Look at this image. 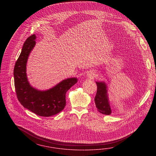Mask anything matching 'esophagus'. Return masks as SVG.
Returning <instances> with one entry per match:
<instances>
[{"label": "esophagus", "instance_id": "esophagus-1", "mask_svg": "<svg viewBox=\"0 0 156 156\" xmlns=\"http://www.w3.org/2000/svg\"><path fill=\"white\" fill-rule=\"evenodd\" d=\"M95 76H96V72L94 70H90L87 73V76L90 78H94Z\"/></svg>", "mask_w": 156, "mask_h": 156}]
</instances>
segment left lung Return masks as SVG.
<instances>
[{"label": "left lung", "instance_id": "left-lung-1", "mask_svg": "<svg viewBox=\"0 0 156 156\" xmlns=\"http://www.w3.org/2000/svg\"><path fill=\"white\" fill-rule=\"evenodd\" d=\"M97 85V94L95 97V104L99 113L109 115L112 113L107 94V87L104 82H96Z\"/></svg>", "mask_w": 156, "mask_h": 156}]
</instances>
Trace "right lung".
<instances>
[{
  "instance_id": "right-lung-1",
  "label": "right lung",
  "mask_w": 156,
  "mask_h": 156,
  "mask_svg": "<svg viewBox=\"0 0 156 156\" xmlns=\"http://www.w3.org/2000/svg\"><path fill=\"white\" fill-rule=\"evenodd\" d=\"M36 36L33 34L26 40L14 69V85L18 101L25 108L42 117H50L61 112L66 105V93L73 85L76 78L62 81L52 89L39 91L28 83L26 76V63L29 54L35 46Z\"/></svg>"
}]
</instances>
